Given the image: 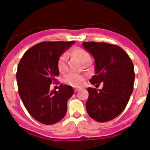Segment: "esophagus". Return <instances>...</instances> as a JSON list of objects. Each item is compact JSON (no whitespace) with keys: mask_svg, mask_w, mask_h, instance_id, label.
Here are the masks:
<instances>
[{"mask_svg":"<svg viewBox=\"0 0 150 150\" xmlns=\"http://www.w3.org/2000/svg\"><path fill=\"white\" fill-rule=\"evenodd\" d=\"M74 92H77V91H79L80 90V88L74 87Z\"/></svg>","mask_w":150,"mask_h":150,"instance_id":"1","label":"esophagus"}]
</instances>
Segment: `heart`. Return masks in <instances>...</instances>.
Here are the masks:
<instances>
[{
	"label": "heart",
	"instance_id": "heart-1",
	"mask_svg": "<svg viewBox=\"0 0 150 150\" xmlns=\"http://www.w3.org/2000/svg\"><path fill=\"white\" fill-rule=\"evenodd\" d=\"M71 54L73 57L76 58L79 62L83 64L84 68L88 66V62L91 59V55L87 51L81 48V47H75L71 51ZM66 55L65 54L61 55L58 57L57 62V67L60 73H64L66 71ZM84 80V76L80 74H68L64 78V81L65 83L72 86H80L82 85Z\"/></svg>",
	"mask_w": 150,
	"mask_h": 150
}]
</instances>
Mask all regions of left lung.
I'll list each match as a JSON object with an SVG mask.
<instances>
[{
  "label": "left lung",
  "instance_id": "1",
  "mask_svg": "<svg viewBox=\"0 0 150 150\" xmlns=\"http://www.w3.org/2000/svg\"><path fill=\"white\" fill-rule=\"evenodd\" d=\"M86 51L95 59V74L89 81L102 89L88 88L86 108L88 115L99 122L112 120L125 110L133 93L134 81L133 64L119 46L106 42H84Z\"/></svg>",
  "mask_w": 150,
  "mask_h": 150
}]
</instances>
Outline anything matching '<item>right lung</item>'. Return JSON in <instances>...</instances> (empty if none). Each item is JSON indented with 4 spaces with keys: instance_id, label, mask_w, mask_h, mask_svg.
Here are the masks:
<instances>
[{
    "instance_id": "right-lung-1",
    "label": "right lung",
    "mask_w": 150,
    "mask_h": 150,
    "mask_svg": "<svg viewBox=\"0 0 150 150\" xmlns=\"http://www.w3.org/2000/svg\"><path fill=\"white\" fill-rule=\"evenodd\" d=\"M74 42H40L25 51L18 64L16 79L20 98L28 113L45 125H53L64 118L68 100L74 94L72 87L66 84H60L58 91L49 88L59 76L58 57Z\"/></svg>"
}]
</instances>
